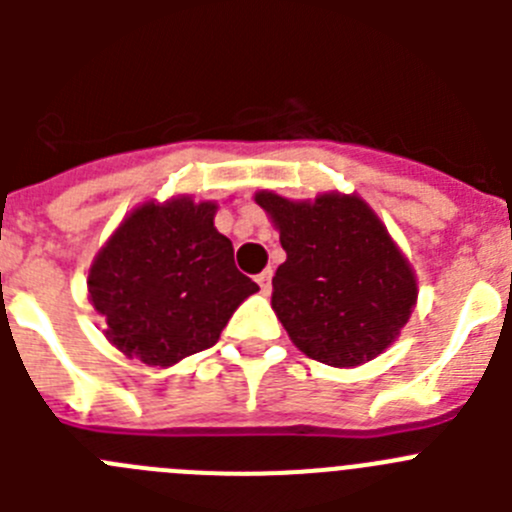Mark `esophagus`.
<instances>
[{"label": "esophagus", "mask_w": 512, "mask_h": 512, "mask_svg": "<svg viewBox=\"0 0 512 512\" xmlns=\"http://www.w3.org/2000/svg\"><path fill=\"white\" fill-rule=\"evenodd\" d=\"M256 282H259L261 292H269V289H271V269L261 271L259 277H256Z\"/></svg>", "instance_id": "34e87169"}]
</instances>
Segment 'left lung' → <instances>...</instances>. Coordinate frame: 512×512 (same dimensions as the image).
Instances as JSON below:
<instances>
[{
	"instance_id": "1",
	"label": "left lung",
	"mask_w": 512,
	"mask_h": 512,
	"mask_svg": "<svg viewBox=\"0 0 512 512\" xmlns=\"http://www.w3.org/2000/svg\"><path fill=\"white\" fill-rule=\"evenodd\" d=\"M287 261L271 279V307L302 354L359 366L392 346L410 320L418 282L377 212L356 194L292 202L256 192Z\"/></svg>"
}]
</instances>
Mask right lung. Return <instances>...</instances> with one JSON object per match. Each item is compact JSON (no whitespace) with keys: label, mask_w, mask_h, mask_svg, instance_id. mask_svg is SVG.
I'll use <instances>...</instances> for the list:
<instances>
[{"label":"right lung","mask_w":512,"mask_h":512,"mask_svg":"<svg viewBox=\"0 0 512 512\" xmlns=\"http://www.w3.org/2000/svg\"><path fill=\"white\" fill-rule=\"evenodd\" d=\"M215 202L174 197L135 207L89 269V302L104 336L130 359L171 366L215 346L259 284L235 269L215 228Z\"/></svg>","instance_id":"add662e5"}]
</instances>
